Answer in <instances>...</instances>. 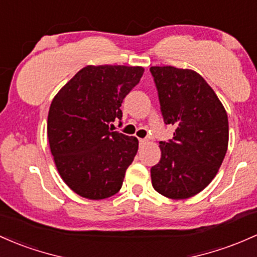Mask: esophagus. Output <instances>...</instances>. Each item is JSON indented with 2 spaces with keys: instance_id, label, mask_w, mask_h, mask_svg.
<instances>
[{
  "instance_id": "esophagus-1",
  "label": "esophagus",
  "mask_w": 257,
  "mask_h": 257,
  "mask_svg": "<svg viewBox=\"0 0 257 257\" xmlns=\"http://www.w3.org/2000/svg\"><path fill=\"white\" fill-rule=\"evenodd\" d=\"M146 143H148V140H146V139H139V144H140V146L146 145Z\"/></svg>"
}]
</instances>
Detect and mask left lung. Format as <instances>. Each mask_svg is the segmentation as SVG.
<instances>
[{
	"label": "left lung",
	"mask_w": 257,
	"mask_h": 257,
	"mask_svg": "<svg viewBox=\"0 0 257 257\" xmlns=\"http://www.w3.org/2000/svg\"><path fill=\"white\" fill-rule=\"evenodd\" d=\"M163 120L174 125L160 142L161 160L151 168L152 187L170 199H188L216 177L228 148V115L205 79L191 69L151 67Z\"/></svg>",
	"instance_id": "8db88e82"
}]
</instances>
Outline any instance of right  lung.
<instances>
[{
  "mask_svg": "<svg viewBox=\"0 0 257 257\" xmlns=\"http://www.w3.org/2000/svg\"><path fill=\"white\" fill-rule=\"evenodd\" d=\"M143 67L86 66L51 102L47 138L61 178L78 195L101 200L122 188L137 155V138L113 132L124 97Z\"/></svg>",
  "mask_w": 257,
  "mask_h": 257,
  "instance_id": "obj_1",
  "label": "right lung"
}]
</instances>
